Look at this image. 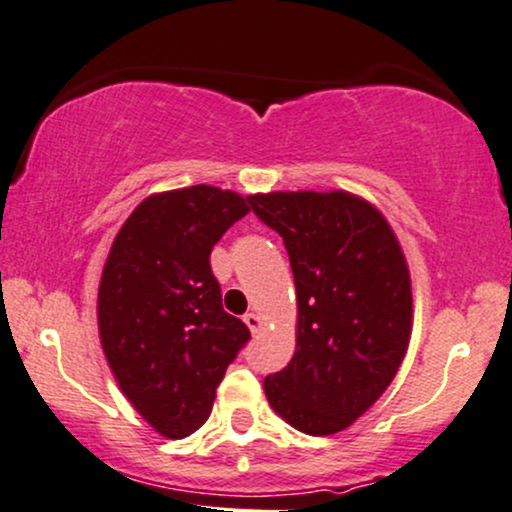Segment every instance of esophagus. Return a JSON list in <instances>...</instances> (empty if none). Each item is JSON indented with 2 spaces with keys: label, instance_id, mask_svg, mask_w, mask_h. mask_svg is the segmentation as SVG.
<instances>
[{
  "label": "esophagus",
  "instance_id": "esophagus-1",
  "mask_svg": "<svg viewBox=\"0 0 512 512\" xmlns=\"http://www.w3.org/2000/svg\"><path fill=\"white\" fill-rule=\"evenodd\" d=\"M243 321H245V326L250 328V333H260V328H262V319L260 316H257L255 312H248L243 316Z\"/></svg>",
  "mask_w": 512,
  "mask_h": 512
}]
</instances>
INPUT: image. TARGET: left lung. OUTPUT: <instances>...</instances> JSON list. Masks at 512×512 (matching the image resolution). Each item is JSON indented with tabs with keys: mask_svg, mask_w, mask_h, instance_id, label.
<instances>
[{
	"mask_svg": "<svg viewBox=\"0 0 512 512\" xmlns=\"http://www.w3.org/2000/svg\"><path fill=\"white\" fill-rule=\"evenodd\" d=\"M283 238L297 293V347L264 378L278 416L307 435L352 425L387 390L411 335V278L390 224L345 191L257 193Z\"/></svg>",
	"mask_w": 512,
	"mask_h": 512,
	"instance_id": "8db88e82",
	"label": "left lung"
}]
</instances>
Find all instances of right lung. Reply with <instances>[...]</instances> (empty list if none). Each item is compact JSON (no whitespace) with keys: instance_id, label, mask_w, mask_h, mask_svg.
<instances>
[{"instance_id":"1","label":"right lung","mask_w":512,"mask_h":512,"mask_svg":"<svg viewBox=\"0 0 512 512\" xmlns=\"http://www.w3.org/2000/svg\"><path fill=\"white\" fill-rule=\"evenodd\" d=\"M248 215L234 191L189 186L146 198L122 224L99 286V333L134 409L170 439L205 423L248 326L224 312L210 252Z\"/></svg>"}]
</instances>
